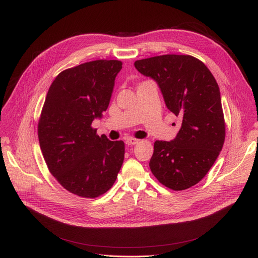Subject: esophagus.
<instances>
[{"mask_svg": "<svg viewBox=\"0 0 258 258\" xmlns=\"http://www.w3.org/2000/svg\"><path fill=\"white\" fill-rule=\"evenodd\" d=\"M139 139H135V138H127L126 140H125V143L127 144V145H135V144H137V143H139Z\"/></svg>", "mask_w": 258, "mask_h": 258, "instance_id": "34e87169", "label": "esophagus"}]
</instances>
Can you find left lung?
<instances>
[{"label":"left lung","mask_w":258,"mask_h":258,"mask_svg":"<svg viewBox=\"0 0 258 258\" xmlns=\"http://www.w3.org/2000/svg\"><path fill=\"white\" fill-rule=\"evenodd\" d=\"M134 64L156 81L168 110L182 119L173 140L155 142L150 167L161 184L184 190L205 177L224 145L219 85L204 62L190 55L166 54Z\"/></svg>","instance_id":"8db88e82"}]
</instances>
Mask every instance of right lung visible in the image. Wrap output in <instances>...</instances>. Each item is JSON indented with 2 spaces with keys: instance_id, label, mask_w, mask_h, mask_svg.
I'll return each mask as SVG.
<instances>
[{
  "instance_id": "obj_1",
  "label": "right lung",
  "mask_w": 258,
  "mask_h": 258,
  "mask_svg": "<svg viewBox=\"0 0 258 258\" xmlns=\"http://www.w3.org/2000/svg\"><path fill=\"white\" fill-rule=\"evenodd\" d=\"M120 60L99 59L60 72L49 88L38 121L46 164L73 195L94 199L110 189L124 160V142L99 137L94 119L110 103Z\"/></svg>"
}]
</instances>
